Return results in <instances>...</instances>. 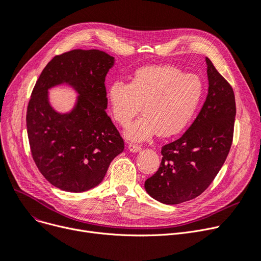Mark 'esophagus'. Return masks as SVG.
I'll return each mask as SVG.
<instances>
[{
  "mask_svg": "<svg viewBox=\"0 0 261 261\" xmlns=\"http://www.w3.org/2000/svg\"><path fill=\"white\" fill-rule=\"evenodd\" d=\"M128 148L130 151L132 152H139L142 150V146L141 145H138V144H133V143H130L128 145Z\"/></svg>",
  "mask_w": 261,
  "mask_h": 261,
  "instance_id": "34e87169",
  "label": "esophagus"
}]
</instances>
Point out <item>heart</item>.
<instances>
[{"label":"heart","instance_id":"b5f03b06","mask_svg":"<svg viewBox=\"0 0 261 261\" xmlns=\"http://www.w3.org/2000/svg\"><path fill=\"white\" fill-rule=\"evenodd\" d=\"M202 95L200 79L168 65L139 68L129 83L116 81L109 87L113 116L127 126L138 114L143 115L124 130L132 141H145L156 132L168 137L182 130L193 117Z\"/></svg>","mask_w":261,"mask_h":261}]
</instances>
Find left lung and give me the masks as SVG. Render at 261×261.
<instances>
[{
    "label": "left lung",
    "mask_w": 261,
    "mask_h": 261,
    "mask_svg": "<svg viewBox=\"0 0 261 261\" xmlns=\"http://www.w3.org/2000/svg\"><path fill=\"white\" fill-rule=\"evenodd\" d=\"M206 64L209 87L205 103L182 137L162 147L160 167L145 181L147 193L166 205L199 196L220 172L231 147L233 90L208 58Z\"/></svg>",
    "instance_id": "left-lung-1"
}]
</instances>
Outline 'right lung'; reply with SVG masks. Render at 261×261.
<instances>
[{"label": "right lung", "instance_id": "obj_1", "mask_svg": "<svg viewBox=\"0 0 261 261\" xmlns=\"http://www.w3.org/2000/svg\"><path fill=\"white\" fill-rule=\"evenodd\" d=\"M115 59L100 50L76 49L56 55L34 87L27 128L34 161L49 182L67 192H84L103 180L124 148L107 114L106 76ZM66 84L79 95L70 112L49 105L48 89Z\"/></svg>", "mask_w": 261, "mask_h": 261}]
</instances>
